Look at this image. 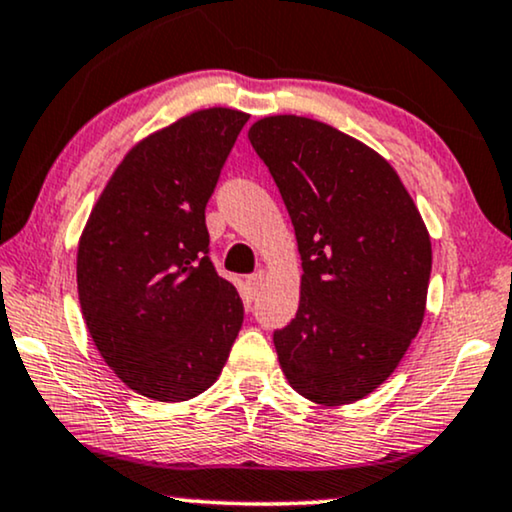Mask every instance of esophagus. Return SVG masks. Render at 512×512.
Listing matches in <instances>:
<instances>
[{
    "label": "esophagus",
    "instance_id": "34e87169",
    "mask_svg": "<svg viewBox=\"0 0 512 512\" xmlns=\"http://www.w3.org/2000/svg\"><path fill=\"white\" fill-rule=\"evenodd\" d=\"M264 276H267V274H264V269H257L255 274L248 276V290H250L252 295H257V293H260V290H262Z\"/></svg>",
    "mask_w": 512,
    "mask_h": 512
}]
</instances>
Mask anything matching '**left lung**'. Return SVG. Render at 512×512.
<instances>
[{"instance_id":"8db88e82","label":"left lung","mask_w":512,"mask_h":512,"mask_svg":"<svg viewBox=\"0 0 512 512\" xmlns=\"http://www.w3.org/2000/svg\"><path fill=\"white\" fill-rule=\"evenodd\" d=\"M248 139L269 167L302 257L300 307L274 333L290 387L323 406L383 385L420 331L432 245L383 155L326 122L269 115Z\"/></svg>"}]
</instances>
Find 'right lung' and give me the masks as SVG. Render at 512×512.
<instances>
[{
  "label": "right lung",
  "mask_w": 512,
  "mask_h": 512,
  "mask_svg": "<svg viewBox=\"0 0 512 512\" xmlns=\"http://www.w3.org/2000/svg\"><path fill=\"white\" fill-rule=\"evenodd\" d=\"M245 122L208 108L139 141L82 231L84 323L103 361L148 399L208 390L243 326L241 297L208 257L205 205Z\"/></svg>",
  "instance_id": "add662e5"
}]
</instances>
